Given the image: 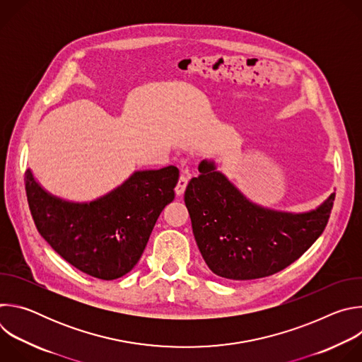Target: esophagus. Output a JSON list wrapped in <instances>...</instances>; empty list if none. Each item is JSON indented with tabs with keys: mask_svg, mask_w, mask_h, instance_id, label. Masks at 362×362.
Listing matches in <instances>:
<instances>
[{
	"mask_svg": "<svg viewBox=\"0 0 362 362\" xmlns=\"http://www.w3.org/2000/svg\"><path fill=\"white\" fill-rule=\"evenodd\" d=\"M187 182H189V175L187 173H182L180 177H179V182H177V186H176V194H183L186 186H187Z\"/></svg>",
	"mask_w": 362,
	"mask_h": 362,
	"instance_id": "34e87169",
	"label": "esophagus"
}]
</instances>
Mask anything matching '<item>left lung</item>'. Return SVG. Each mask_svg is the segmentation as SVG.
I'll return each mask as SVG.
<instances>
[{
  "label": "left lung",
  "mask_w": 362,
  "mask_h": 362,
  "mask_svg": "<svg viewBox=\"0 0 362 362\" xmlns=\"http://www.w3.org/2000/svg\"><path fill=\"white\" fill-rule=\"evenodd\" d=\"M185 203L206 265L218 276L247 281L274 275L300 257L324 232L335 193L317 209L289 214L250 202L214 160L199 163Z\"/></svg>",
  "instance_id": "1"
}]
</instances>
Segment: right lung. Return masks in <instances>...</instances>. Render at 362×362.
<instances>
[{
  "mask_svg": "<svg viewBox=\"0 0 362 362\" xmlns=\"http://www.w3.org/2000/svg\"><path fill=\"white\" fill-rule=\"evenodd\" d=\"M30 211L40 235L78 271L112 281L139 262L165 206L175 199L179 169L134 172L110 193L76 203L48 193L25 172Z\"/></svg>",
  "mask_w": 362,
  "mask_h": 362,
  "instance_id": "1",
  "label": "right lung"
}]
</instances>
